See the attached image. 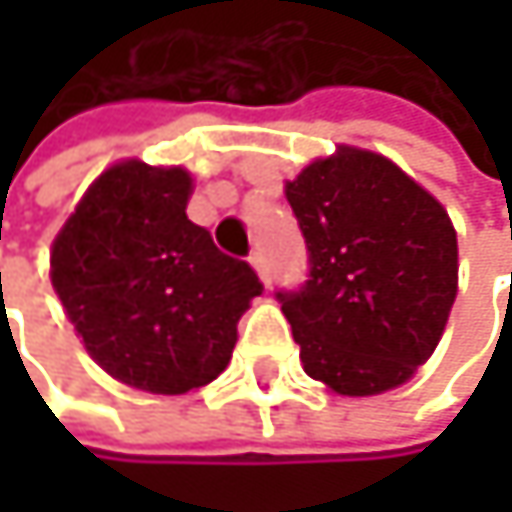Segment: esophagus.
Listing matches in <instances>:
<instances>
[{"instance_id": "esophagus-1", "label": "esophagus", "mask_w": 512, "mask_h": 512, "mask_svg": "<svg viewBox=\"0 0 512 512\" xmlns=\"http://www.w3.org/2000/svg\"><path fill=\"white\" fill-rule=\"evenodd\" d=\"M249 260H252V266H255V269H257V275H260V281H263V284L269 287V284H272V266H269V257L263 255L260 249H255V252H252V257H249Z\"/></svg>"}]
</instances>
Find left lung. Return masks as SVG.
<instances>
[{
	"label": "left lung",
	"mask_w": 512,
	"mask_h": 512,
	"mask_svg": "<svg viewBox=\"0 0 512 512\" xmlns=\"http://www.w3.org/2000/svg\"><path fill=\"white\" fill-rule=\"evenodd\" d=\"M308 281L278 290L302 367L347 397L403 385L433 356L457 299V231L391 159L358 148L314 159L284 186Z\"/></svg>",
	"instance_id": "left-lung-1"
}]
</instances>
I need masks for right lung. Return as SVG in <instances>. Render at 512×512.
<instances>
[{"label":"right lung","instance_id":"1","mask_svg":"<svg viewBox=\"0 0 512 512\" xmlns=\"http://www.w3.org/2000/svg\"><path fill=\"white\" fill-rule=\"evenodd\" d=\"M192 177L139 159L106 168L52 243V287L88 356L124 385L183 394L231 361L257 272L189 222Z\"/></svg>","mask_w":512,"mask_h":512}]
</instances>
